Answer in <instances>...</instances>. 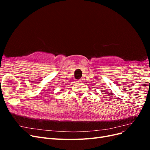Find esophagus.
<instances>
[{
	"label": "esophagus",
	"mask_w": 150,
	"mask_h": 150,
	"mask_svg": "<svg viewBox=\"0 0 150 150\" xmlns=\"http://www.w3.org/2000/svg\"><path fill=\"white\" fill-rule=\"evenodd\" d=\"M82 81H83V79H79V80H77L76 82H78V83H82Z\"/></svg>",
	"instance_id": "1"
}]
</instances>
